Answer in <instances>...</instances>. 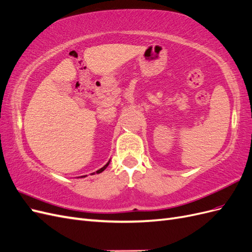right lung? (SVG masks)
Listing matches in <instances>:
<instances>
[{"label":"right lung","mask_w":252,"mask_h":252,"mask_svg":"<svg viewBox=\"0 0 252 252\" xmlns=\"http://www.w3.org/2000/svg\"><path fill=\"white\" fill-rule=\"evenodd\" d=\"M109 163H110V161H109V162H108V163H107V164H106V165H105V166H104V167H102V168H101V169H98V170H97V171H96V173H101V172H102V171H104V170H105V169H106V168H107V166H108V165H109Z\"/></svg>","instance_id":"add662e5"}]
</instances>
